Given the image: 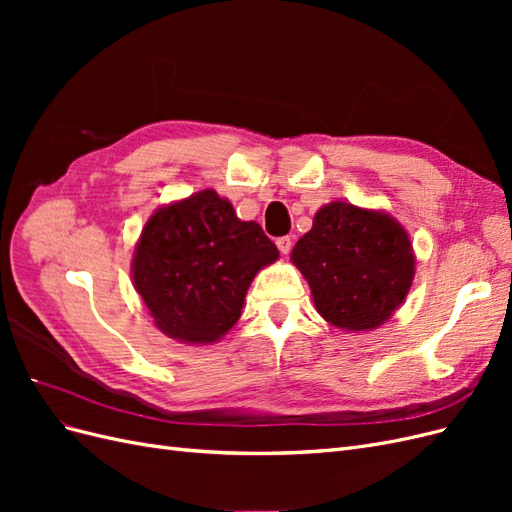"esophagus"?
<instances>
[{"instance_id": "34e87169", "label": "esophagus", "mask_w": 512, "mask_h": 512, "mask_svg": "<svg viewBox=\"0 0 512 512\" xmlns=\"http://www.w3.org/2000/svg\"><path fill=\"white\" fill-rule=\"evenodd\" d=\"M275 243H277V250H280L282 254H288L292 250V239L290 237H280Z\"/></svg>"}]
</instances>
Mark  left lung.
Segmentation results:
<instances>
[{
    "instance_id": "obj_1",
    "label": "left lung",
    "mask_w": 512,
    "mask_h": 512,
    "mask_svg": "<svg viewBox=\"0 0 512 512\" xmlns=\"http://www.w3.org/2000/svg\"><path fill=\"white\" fill-rule=\"evenodd\" d=\"M318 314L342 331H374L408 297L414 250L389 213L333 200L290 254Z\"/></svg>"
}]
</instances>
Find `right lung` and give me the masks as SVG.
<instances>
[{
    "instance_id": "right-lung-1",
    "label": "right lung",
    "mask_w": 512,
    "mask_h": 512,
    "mask_svg": "<svg viewBox=\"0 0 512 512\" xmlns=\"http://www.w3.org/2000/svg\"><path fill=\"white\" fill-rule=\"evenodd\" d=\"M280 258L260 224L200 190L153 211L132 258V280L156 327L181 344H213L241 316L256 273Z\"/></svg>"
}]
</instances>
